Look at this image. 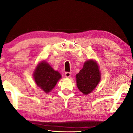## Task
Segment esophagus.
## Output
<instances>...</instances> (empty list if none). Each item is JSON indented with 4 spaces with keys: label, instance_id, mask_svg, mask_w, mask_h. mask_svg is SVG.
Here are the masks:
<instances>
[{
    "label": "esophagus",
    "instance_id": "obj_1",
    "mask_svg": "<svg viewBox=\"0 0 133 133\" xmlns=\"http://www.w3.org/2000/svg\"><path fill=\"white\" fill-rule=\"evenodd\" d=\"M71 75V72H65V77L67 78H70Z\"/></svg>",
    "mask_w": 133,
    "mask_h": 133
}]
</instances>
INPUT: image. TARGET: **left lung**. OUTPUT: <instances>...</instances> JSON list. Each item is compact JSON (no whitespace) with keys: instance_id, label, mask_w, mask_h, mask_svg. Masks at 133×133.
Masks as SVG:
<instances>
[{"instance_id":"left-lung-1","label":"left lung","mask_w":133,"mask_h":133,"mask_svg":"<svg viewBox=\"0 0 133 133\" xmlns=\"http://www.w3.org/2000/svg\"><path fill=\"white\" fill-rule=\"evenodd\" d=\"M101 72L99 66L94 60L84 62L83 69L76 75V81L78 89L84 95L91 92L101 80Z\"/></svg>"}]
</instances>
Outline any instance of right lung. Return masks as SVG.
I'll use <instances>...</instances> for the list:
<instances>
[{"instance_id":"add662e5","label":"right lung","mask_w":133,"mask_h":133,"mask_svg":"<svg viewBox=\"0 0 133 133\" xmlns=\"http://www.w3.org/2000/svg\"><path fill=\"white\" fill-rule=\"evenodd\" d=\"M33 77L36 85L46 93L51 91L62 78L60 73L55 71L46 61H42L37 65Z\"/></svg>"}]
</instances>
